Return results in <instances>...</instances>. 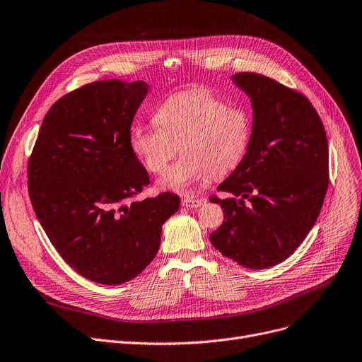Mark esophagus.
<instances>
[{
  "mask_svg": "<svg viewBox=\"0 0 362 362\" xmlns=\"http://www.w3.org/2000/svg\"><path fill=\"white\" fill-rule=\"evenodd\" d=\"M204 202H205V199H197V198H191V197L182 198V205L186 208H199Z\"/></svg>",
  "mask_w": 362,
  "mask_h": 362,
  "instance_id": "obj_1",
  "label": "esophagus"
}]
</instances>
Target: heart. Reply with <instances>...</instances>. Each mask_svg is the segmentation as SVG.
<instances>
[{"label": "heart", "mask_w": 362, "mask_h": 362, "mask_svg": "<svg viewBox=\"0 0 362 362\" xmlns=\"http://www.w3.org/2000/svg\"><path fill=\"white\" fill-rule=\"evenodd\" d=\"M156 122L158 126L132 127L130 149L149 173L163 175L180 146L183 157L160 186L182 194L208 176L229 175L246 156L252 135L248 112L205 89L171 95L158 107Z\"/></svg>", "instance_id": "obj_1"}]
</instances>
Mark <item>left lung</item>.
Returning <instances> with one entry per match:
<instances>
[{
    "instance_id": "left-lung-1",
    "label": "left lung",
    "mask_w": 362,
    "mask_h": 362,
    "mask_svg": "<svg viewBox=\"0 0 362 362\" xmlns=\"http://www.w3.org/2000/svg\"><path fill=\"white\" fill-rule=\"evenodd\" d=\"M233 82L251 98L254 120L242 163L217 189L224 221L210 235L214 248L246 269L273 267L291 257L320 214L329 186L325 126L300 92L258 73Z\"/></svg>"
}]
</instances>
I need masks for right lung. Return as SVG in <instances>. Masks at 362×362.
I'll list each match as a JSON object with an SVG mask.
<instances>
[{"instance_id": "obj_1", "label": "right lung", "mask_w": 362, "mask_h": 362, "mask_svg": "<svg viewBox=\"0 0 362 362\" xmlns=\"http://www.w3.org/2000/svg\"><path fill=\"white\" fill-rule=\"evenodd\" d=\"M148 92L142 81H100L57 101L28 164L35 214L70 267L101 284L136 277L158 252L175 194L133 201L149 176L129 145Z\"/></svg>"}]
</instances>
